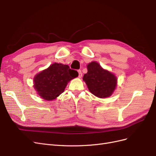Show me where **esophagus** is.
Returning <instances> with one entry per match:
<instances>
[{"label": "esophagus", "mask_w": 156, "mask_h": 156, "mask_svg": "<svg viewBox=\"0 0 156 156\" xmlns=\"http://www.w3.org/2000/svg\"><path fill=\"white\" fill-rule=\"evenodd\" d=\"M78 73H79V77L81 78L82 77V72H81V69H79L78 70Z\"/></svg>", "instance_id": "34e87169"}]
</instances>
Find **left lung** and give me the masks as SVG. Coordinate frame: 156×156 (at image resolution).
<instances>
[{"label":"left lung","instance_id":"left-lung-1","mask_svg":"<svg viewBox=\"0 0 156 156\" xmlns=\"http://www.w3.org/2000/svg\"><path fill=\"white\" fill-rule=\"evenodd\" d=\"M88 72L84 75L88 90L94 96L104 98L109 97L116 86V77L107 70L103 69L96 62L87 66Z\"/></svg>","mask_w":156,"mask_h":156}]
</instances>
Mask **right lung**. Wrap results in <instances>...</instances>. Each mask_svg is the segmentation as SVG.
<instances>
[{"instance_id": "add662e5", "label": "right lung", "mask_w": 156, "mask_h": 156, "mask_svg": "<svg viewBox=\"0 0 156 156\" xmlns=\"http://www.w3.org/2000/svg\"><path fill=\"white\" fill-rule=\"evenodd\" d=\"M78 75L76 70L70 69L68 65L54 63L36 75L34 88L41 98L53 100L64 92L68 82Z\"/></svg>"}]
</instances>
